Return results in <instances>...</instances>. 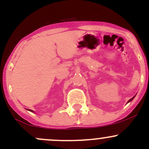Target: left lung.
<instances>
[{
  "instance_id": "8db88e82",
  "label": "left lung",
  "mask_w": 149,
  "mask_h": 149,
  "mask_svg": "<svg viewBox=\"0 0 149 149\" xmlns=\"http://www.w3.org/2000/svg\"><path fill=\"white\" fill-rule=\"evenodd\" d=\"M134 97H133V98H131V99H130V100H129V101H128V102H129L132 101V100H133V98H134Z\"/></svg>"
}]
</instances>
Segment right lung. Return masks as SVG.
Instances as JSON below:
<instances>
[{
	"instance_id": "obj_1",
	"label": "right lung",
	"mask_w": 149,
	"mask_h": 149,
	"mask_svg": "<svg viewBox=\"0 0 149 149\" xmlns=\"http://www.w3.org/2000/svg\"><path fill=\"white\" fill-rule=\"evenodd\" d=\"M29 111H31V112H33V111L32 110H31V109H30V110Z\"/></svg>"
}]
</instances>
